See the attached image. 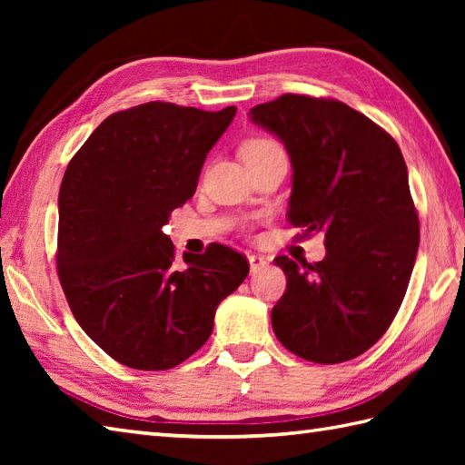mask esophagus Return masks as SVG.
<instances>
[{
    "instance_id": "esophagus-1",
    "label": "esophagus",
    "mask_w": 465,
    "mask_h": 465,
    "mask_svg": "<svg viewBox=\"0 0 465 465\" xmlns=\"http://www.w3.org/2000/svg\"><path fill=\"white\" fill-rule=\"evenodd\" d=\"M248 262H250L252 273H258V272H262L265 268V265H268V262H265L262 255H255V253H248Z\"/></svg>"
}]
</instances>
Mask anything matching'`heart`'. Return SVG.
Instances as JSON below:
<instances>
[{"label": "heart", "instance_id": "b5f03b06", "mask_svg": "<svg viewBox=\"0 0 465 465\" xmlns=\"http://www.w3.org/2000/svg\"><path fill=\"white\" fill-rule=\"evenodd\" d=\"M273 143L275 142L268 140V137H250V140L242 145V157L252 155V153H258V152L265 150V147H270Z\"/></svg>", "mask_w": 465, "mask_h": 465}]
</instances>
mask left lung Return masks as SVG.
<instances>
[{"instance_id":"obj_1","label":"left lung","mask_w":465,"mask_h":465,"mask_svg":"<svg viewBox=\"0 0 465 465\" xmlns=\"http://www.w3.org/2000/svg\"><path fill=\"white\" fill-rule=\"evenodd\" d=\"M290 153L288 220L325 235V258L278 255L275 338L313 363L358 358L388 331L416 263L420 222L393 137L338 100L283 94L250 110Z\"/></svg>"}]
</instances>
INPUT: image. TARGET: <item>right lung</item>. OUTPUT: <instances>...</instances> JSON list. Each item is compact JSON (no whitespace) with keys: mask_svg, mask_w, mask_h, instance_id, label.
<instances>
[{"mask_svg":"<svg viewBox=\"0 0 465 465\" xmlns=\"http://www.w3.org/2000/svg\"><path fill=\"white\" fill-rule=\"evenodd\" d=\"M235 107L150 102L95 127L59 187L57 275L74 318L127 368L160 371L207 341L217 305L250 263L212 243L177 262L162 227L195 193L207 152Z\"/></svg>","mask_w":465,"mask_h":465,"instance_id":"right-lung-1","label":"right lung"}]
</instances>
